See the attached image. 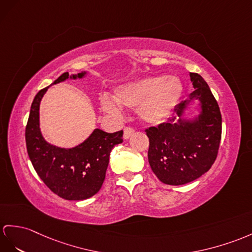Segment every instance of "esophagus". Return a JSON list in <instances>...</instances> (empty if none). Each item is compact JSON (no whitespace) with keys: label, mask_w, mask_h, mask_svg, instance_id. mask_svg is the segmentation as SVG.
<instances>
[{"label":"esophagus","mask_w":252,"mask_h":252,"mask_svg":"<svg viewBox=\"0 0 252 252\" xmlns=\"http://www.w3.org/2000/svg\"><path fill=\"white\" fill-rule=\"evenodd\" d=\"M134 128L130 127V126H127L124 128V139H129L132 134L134 133Z\"/></svg>","instance_id":"obj_1"}]
</instances>
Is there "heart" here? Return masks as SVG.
<instances>
[{
  "instance_id": "heart-1",
  "label": "heart",
  "mask_w": 252,
  "mask_h": 252,
  "mask_svg": "<svg viewBox=\"0 0 252 252\" xmlns=\"http://www.w3.org/2000/svg\"><path fill=\"white\" fill-rule=\"evenodd\" d=\"M181 80L174 77H150L121 85L114 91V98L108 94L100 97L103 111L120 118L122 107L136 109L146 123L157 124L174 111L183 96Z\"/></svg>"
}]
</instances>
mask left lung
<instances>
[{
	"instance_id": "1",
	"label": "left lung",
	"mask_w": 252,
	"mask_h": 252,
	"mask_svg": "<svg viewBox=\"0 0 252 252\" xmlns=\"http://www.w3.org/2000/svg\"><path fill=\"white\" fill-rule=\"evenodd\" d=\"M195 89L190 98L201 102L194 122L183 119L187 100L174 109L176 116L145 129L150 140L147 157L153 172L167 185H184L199 179L216 160L221 140V113L205 80L190 72Z\"/></svg>"
}]
</instances>
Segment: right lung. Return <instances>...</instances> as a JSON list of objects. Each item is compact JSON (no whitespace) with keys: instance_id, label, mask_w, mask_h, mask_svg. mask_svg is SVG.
I'll use <instances>...</instances> for the list:
<instances>
[{"instance_id":"right-lung-1","label":"right lung","mask_w":252,"mask_h":252,"mask_svg":"<svg viewBox=\"0 0 252 252\" xmlns=\"http://www.w3.org/2000/svg\"><path fill=\"white\" fill-rule=\"evenodd\" d=\"M85 72L70 78H82ZM69 77L61 75L52 84ZM48 88L36 94L31 106L26 127L27 151L40 180L52 192L65 200H84L93 197L102 186L109 164L110 152L123 142V130L113 133L95 129L80 145L60 149L47 143L39 129V103Z\"/></svg>"}]
</instances>
